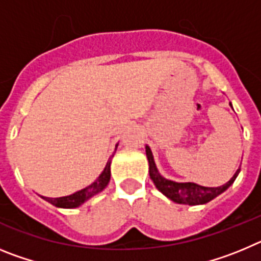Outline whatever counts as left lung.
I'll return each instance as SVG.
<instances>
[{
    "label": "left lung",
    "mask_w": 261,
    "mask_h": 261,
    "mask_svg": "<svg viewBox=\"0 0 261 261\" xmlns=\"http://www.w3.org/2000/svg\"><path fill=\"white\" fill-rule=\"evenodd\" d=\"M232 107V105L230 103ZM146 149V158L149 162V174H150V179L153 180L154 186L156 187V190L161 191L163 195L170 199L171 201L176 202V204H184V205H204L206 202L212 201L216 199L217 196H220L221 193L225 192L237 179L238 174L241 172V168L237 170L232 177L229 181L223 186L220 187H204L200 184L191 183V181H174L170 179H166L159 170L156 168L155 161H154L153 153L149 146H145Z\"/></svg>",
    "instance_id": "left-lung-1"
}]
</instances>
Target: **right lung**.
<instances>
[{
  "label": "right lung",
  "mask_w": 261,
  "mask_h": 261,
  "mask_svg": "<svg viewBox=\"0 0 261 261\" xmlns=\"http://www.w3.org/2000/svg\"><path fill=\"white\" fill-rule=\"evenodd\" d=\"M117 145L119 144H116V149H117ZM116 149H115V150H116ZM112 156L107 161V165H106L102 174L96 177V180L94 181L93 184L87 186L86 188H82L81 191H77V192L71 193V195L69 196H62V197H55V199H52V197H45V196H41V195L40 197L41 199H44L45 201L50 202L52 205H55V206H57V208H64V209L78 208V206H81L84 202H86L87 200L91 199L93 196L102 192L106 187L108 186L111 179V162H112L111 159H112Z\"/></svg>",
  "instance_id": "obj_1"
}]
</instances>
